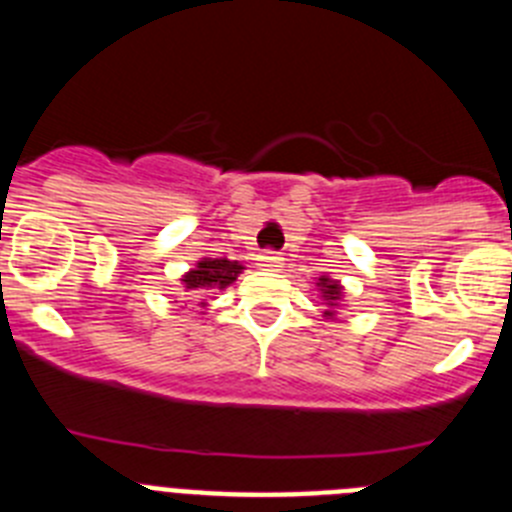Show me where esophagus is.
I'll list each match as a JSON object with an SVG mask.
<instances>
[{"label": "esophagus", "mask_w": 512, "mask_h": 512, "mask_svg": "<svg viewBox=\"0 0 512 512\" xmlns=\"http://www.w3.org/2000/svg\"><path fill=\"white\" fill-rule=\"evenodd\" d=\"M259 266L261 269H269V271H274V269H279V266H282V256H279L277 251H261L259 253Z\"/></svg>", "instance_id": "34e87169"}]
</instances>
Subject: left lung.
I'll list each match as a JSON object with an SVG mask.
<instances>
[{
    "mask_svg": "<svg viewBox=\"0 0 512 512\" xmlns=\"http://www.w3.org/2000/svg\"><path fill=\"white\" fill-rule=\"evenodd\" d=\"M320 287H323V297L328 302H338V300H341V287H338V284H330L328 277L320 279ZM325 315H333V312H325Z\"/></svg>",
    "mask_w": 512,
    "mask_h": 512,
    "instance_id": "1",
    "label": "left lung"
}]
</instances>
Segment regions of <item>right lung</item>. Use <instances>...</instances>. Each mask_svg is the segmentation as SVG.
<instances>
[{
	"label": "right lung",
	"instance_id": "obj_1",
	"mask_svg": "<svg viewBox=\"0 0 512 512\" xmlns=\"http://www.w3.org/2000/svg\"><path fill=\"white\" fill-rule=\"evenodd\" d=\"M243 266L238 261L228 259H202L197 264V269H192L187 277L182 279L187 292H207V289H225L228 284H233L241 274ZM205 305V302H200Z\"/></svg>",
	"mask_w": 512,
	"mask_h": 512
}]
</instances>
